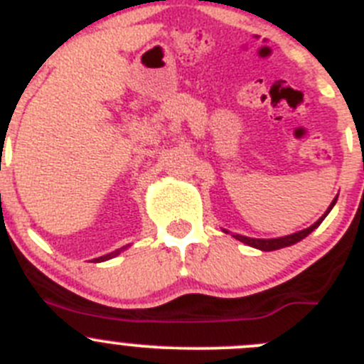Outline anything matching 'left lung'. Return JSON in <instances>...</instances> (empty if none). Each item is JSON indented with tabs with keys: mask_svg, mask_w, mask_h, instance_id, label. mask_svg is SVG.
Listing matches in <instances>:
<instances>
[{
	"mask_svg": "<svg viewBox=\"0 0 364 364\" xmlns=\"http://www.w3.org/2000/svg\"><path fill=\"white\" fill-rule=\"evenodd\" d=\"M336 201H337V196L333 198V201L330 203V206L326 208L325 214L321 215V218L314 223L312 227L303 228V230H299V232H294V234H290V235H283V237H272V239H257V237H247V235H241V234H232V237H235L237 241H241V243L248 245V247H254V248H257V250H263V252H272V250H279V248H284V247H292V245L299 243L301 239H304L309 234H312V232L319 227L321 223H323V219L330 214V210L333 208ZM223 232H225V234H230L227 228H223Z\"/></svg>",
	"mask_w": 364,
	"mask_h": 364,
	"instance_id": "8db88e82",
	"label": "left lung"
}]
</instances>
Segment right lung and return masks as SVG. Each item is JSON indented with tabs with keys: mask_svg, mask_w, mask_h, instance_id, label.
Segmentation results:
<instances>
[{
	"mask_svg": "<svg viewBox=\"0 0 364 364\" xmlns=\"http://www.w3.org/2000/svg\"><path fill=\"white\" fill-rule=\"evenodd\" d=\"M130 245H127V247H123V248H117V250H114V252H110V254H107V255H101V257H96V263H101V261H109V259H112V257H116V255H119L121 252L123 250H127V248H129Z\"/></svg>",
	"mask_w": 364,
	"mask_h": 364,
	"instance_id": "add662e5",
	"label": "right lung"
}]
</instances>
